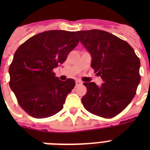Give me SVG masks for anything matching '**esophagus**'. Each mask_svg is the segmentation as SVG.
I'll use <instances>...</instances> for the list:
<instances>
[{"label":"esophagus","mask_w":150,"mask_h":150,"mask_svg":"<svg viewBox=\"0 0 150 150\" xmlns=\"http://www.w3.org/2000/svg\"><path fill=\"white\" fill-rule=\"evenodd\" d=\"M82 84V82H81V81H79V80H76V81H75V85H76V86H80V85Z\"/></svg>","instance_id":"34e87169"}]
</instances>
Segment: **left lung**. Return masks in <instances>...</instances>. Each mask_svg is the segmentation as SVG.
Here are the masks:
<instances>
[{"instance_id": "obj_1", "label": "left lung", "mask_w": 150, "mask_h": 150, "mask_svg": "<svg viewBox=\"0 0 150 150\" xmlns=\"http://www.w3.org/2000/svg\"><path fill=\"white\" fill-rule=\"evenodd\" d=\"M80 42L90 53L91 67L103 83L84 82L86 94L82 98L91 114L111 118L127 107L140 82V61L126 41L99 29L78 31Z\"/></svg>"}]
</instances>
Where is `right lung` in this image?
Wrapping results in <instances>:
<instances>
[{"label": "right lung", "instance_id": "obj_1", "mask_svg": "<svg viewBox=\"0 0 150 150\" xmlns=\"http://www.w3.org/2000/svg\"><path fill=\"white\" fill-rule=\"evenodd\" d=\"M79 42L75 32L49 30L30 37L15 51L9 67V86L30 116L44 118L63 109L75 82L61 81L53 70L66 61Z\"/></svg>", "mask_w": 150, "mask_h": 150}]
</instances>
